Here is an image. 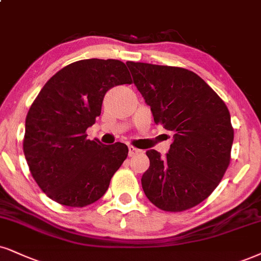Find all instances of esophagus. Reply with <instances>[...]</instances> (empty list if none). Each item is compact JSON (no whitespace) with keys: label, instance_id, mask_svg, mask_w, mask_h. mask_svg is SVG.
<instances>
[{"label":"esophagus","instance_id":"1","mask_svg":"<svg viewBox=\"0 0 261 261\" xmlns=\"http://www.w3.org/2000/svg\"><path fill=\"white\" fill-rule=\"evenodd\" d=\"M139 152H141V151L136 149V147H134V146H128V155H129L130 157L138 155V153H139Z\"/></svg>","mask_w":261,"mask_h":261}]
</instances>
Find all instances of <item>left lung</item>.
Listing matches in <instances>:
<instances>
[{
  "mask_svg": "<svg viewBox=\"0 0 261 261\" xmlns=\"http://www.w3.org/2000/svg\"><path fill=\"white\" fill-rule=\"evenodd\" d=\"M127 66L155 123L173 132L166 157L153 149L146 151L150 167L141 176L144 192L162 211L195 207L214 191L229 167L233 143L230 112L190 70L134 62Z\"/></svg>",
  "mask_w": 261,
  "mask_h": 261,
  "instance_id": "1",
  "label": "left lung"
}]
</instances>
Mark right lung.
I'll list each match as a JSON object with an SVG mask.
<instances>
[{
    "label": "right lung",
    "instance_id": "obj_1",
    "mask_svg": "<svg viewBox=\"0 0 261 261\" xmlns=\"http://www.w3.org/2000/svg\"><path fill=\"white\" fill-rule=\"evenodd\" d=\"M132 83L124 63L85 59L63 67L48 81L25 121L24 155L37 185L69 207L101 198L127 159L125 144L87 139V128L101 114L106 92Z\"/></svg>",
    "mask_w": 261,
    "mask_h": 261
}]
</instances>
